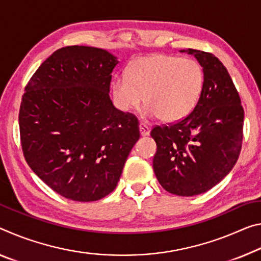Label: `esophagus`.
<instances>
[{"label": "esophagus", "instance_id": "obj_1", "mask_svg": "<svg viewBox=\"0 0 261 261\" xmlns=\"http://www.w3.org/2000/svg\"><path fill=\"white\" fill-rule=\"evenodd\" d=\"M150 126L146 125V124L144 123H140L139 124V132H140V136H143V137H145V136L150 135Z\"/></svg>", "mask_w": 261, "mask_h": 261}]
</instances>
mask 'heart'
I'll return each instance as SVG.
<instances>
[{
    "label": "heart",
    "instance_id": "b5f03b06",
    "mask_svg": "<svg viewBox=\"0 0 261 261\" xmlns=\"http://www.w3.org/2000/svg\"><path fill=\"white\" fill-rule=\"evenodd\" d=\"M203 85V71L197 61L153 55L134 61L126 77L114 79L111 92L121 110L137 109L145 98L146 116L174 123L195 108Z\"/></svg>",
    "mask_w": 261,
    "mask_h": 261
}]
</instances>
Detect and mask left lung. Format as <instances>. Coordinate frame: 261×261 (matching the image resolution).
Returning a JSON list of instances; mask_svg holds the SVG:
<instances>
[{
    "label": "left lung",
    "mask_w": 261,
    "mask_h": 261,
    "mask_svg": "<svg viewBox=\"0 0 261 261\" xmlns=\"http://www.w3.org/2000/svg\"><path fill=\"white\" fill-rule=\"evenodd\" d=\"M196 58L204 76L203 90L187 117L155 126L153 169L168 193L194 196L224 179L241 153L244 109L230 74L218 58L198 49H181Z\"/></svg>",
    "instance_id": "8db88e82"
}]
</instances>
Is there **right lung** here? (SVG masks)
I'll return each instance as SVG.
<instances>
[{
    "label": "right lung",
    "mask_w": 261,
    "mask_h": 261,
    "mask_svg": "<svg viewBox=\"0 0 261 261\" xmlns=\"http://www.w3.org/2000/svg\"><path fill=\"white\" fill-rule=\"evenodd\" d=\"M119 61L90 46L57 49L25 87L19 109L20 143L35 174L69 200H101L117 186L139 139L138 119L110 100Z\"/></svg>",
    "instance_id": "1"
}]
</instances>
